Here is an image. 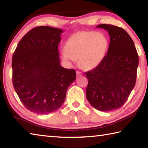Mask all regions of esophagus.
I'll return each instance as SVG.
<instances>
[{
    "mask_svg": "<svg viewBox=\"0 0 148 148\" xmlns=\"http://www.w3.org/2000/svg\"><path fill=\"white\" fill-rule=\"evenodd\" d=\"M76 74H77V76H81V75L82 74V73L80 71H77L76 72Z\"/></svg>",
    "mask_w": 148,
    "mask_h": 148,
    "instance_id": "obj_1",
    "label": "esophagus"
}]
</instances>
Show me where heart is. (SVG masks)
<instances>
[{
	"mask_svg": "<svg viewBox=\"0 0 148 148\" xmlns=\"http://www.w3.org/2000/svg\"><path fill=\"white\" fill-rule=\"evenodd\" d=\"M107 47L108 40L104 34L92 31L77 32L66 41L65 49L61 50V57L69 64L79 59L82 68L91 69L101 62Z\"/></svg>",
	"mask_w": 148,
	"mask_h": 148,
	"instance_id": "1",
	"label": "heart"
}]
</instances>
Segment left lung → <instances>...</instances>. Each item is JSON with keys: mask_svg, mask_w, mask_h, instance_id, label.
I'll return each mask as SVG.
<instances>
[{"mask_svg": "<svg viewBox=\"0 0 148 148\" xmlns=\"http://www.w3.org/2000/svg\"><path fill=\"white\" fill-rule=\"evenodd\" d=\"M108 32V52L96 68L86 72L88 79L87 101L100 111L109 112L121 108L136 84L138 55L129 34L112 25H97Z\"/></svg>", "mask_w": 148, "mask_h": 148, "instance_id": "obj_1", "label": "left lung"}]
</instances>
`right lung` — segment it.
I'll return each instance as SVG.
<instances>
[{"mask_svg":"<svg viewBox=\"0 0 148 148\" xmlns=\"http://www.w3.org/2000/svg\"><path fill=\"white\" fill-rule=\"evenodd\" d=\"M61 29L34 27L19 41L12 57V82L27 110L47 114L61 107L68 87L76 78L74 69L60 64Z\"/></svg>","mask_w":148,"mask_h":148,"instance_id":"right-lung-1","label":"right lung"}]
</instances>
